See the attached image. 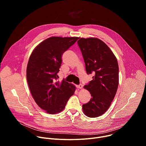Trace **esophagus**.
Here are the masks:
<instances>
[{
	"instance_id": "1",
	"label": "esophagus",
	"mask_w": 146,
	"mask_h": 146,
	"mask_svg": "<svg viewBox=\"0 0 146 146\" xmlns=\"http://www.w3.org/2000/svg\"><path fill=\"white\" fill-rule=\"evenodd\" d=\"M76 87H77V88L81 89V88H82L83 86H82V84H79V85H77V86H76Z\"/></svg>"
}]
</instances>
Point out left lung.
<instances>
[{
  "mask_svg": "<svg viewBox=\"0 0 146 146\" xmlns=\"http://www.w3.org/2000/svg\"><path fill=\"white\" fill-rule=\"evenodd\" d=\"M77 44L84 58L88 74L93 73L92 80L84 88L92 98L82 105L85 115L98 117L109 108L117 91L119 69L116 57L109 47L97 38H80Z\"/></svg>",
  "mask_w": 146,
  "mask_h": 146,
  "instance_id": "left-lung-1",
  "label": "left lung"
}]
</instances>
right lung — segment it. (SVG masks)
<instances>
[{
  "label": "right lung",
  "mask_w": 146,
  "mask_h": 146,
  "mask_svg": "<svg viewBox=\"0 0 146 146\" xmlns=\"http://www.w3.org/2000/svg\"><path fill=\"white\" fill-rule=\"evenodd\" d=\"M77 37H51L32 52L27 69V79L37 105L47 113L63 110L76 87L64 80L57 81L62 56L78 39Z\"/></svg>",
  "instance_id": "obj_1"
}]
</instances>
